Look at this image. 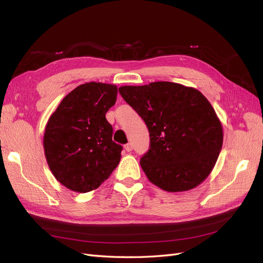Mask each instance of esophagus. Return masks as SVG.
Returning <instances> with one entry per match:
<instances>
[{
    "mask_svg": "<svg viewBox=\"0 0 263 263\" xmlns=\"http://www.w3.org/2000/svg\"><path fill=\"white\" fill-rule=\"evenodd\" d=\"M124 148H125V150H126V151H128V153H130V151L133 150V145L130 144V142H129V144H126Z\"/></svg>",
    "mask_w": 263,
    "mask_h": 263,
    "instance_id": "34e87169",
    "label": "esophagus"
}]
</instances>
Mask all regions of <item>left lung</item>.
Wrapping results in <instances>:
<instances>
[{
  "instance_id": "8db88e82",
  "label": "left lung",
  "mask_w": 263,
  "mask_h": 263,
  "mask_svg": "<svg viewBox=\"0 0 263 263\" xmlns=\"http://www.w3.org/2000/svg\"><path fill=\"white\" fill-rule=\"evenodd\" d=\"M118 91L148 127L150 146L140 165L149 181L168 192L201 184L222 146V127L208 99L193 87L166 81Z\"/></svg>"
}]
</instances>
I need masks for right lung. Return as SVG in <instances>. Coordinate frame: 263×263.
Listing matches in <instances>:
<instances>
[{
  "label": "right lung",
  "mask_w": 263,
  "mask_h": 263,
  "mask_svg": "<svg viewBox=\"0 0 263 263\" xmlns=\"http://www.w3.org/2000/svg\"><path fill=\"white\" fill-rule=\"evenodd\" d=\"M117 86L89 82L77 86L50 116L44 134L47 163L62 185L79 193L98 189L121 160L123 147L113 141L105 117Z\"/></svg>",
  "instance_id": "obj_1"
}]
</instances>
